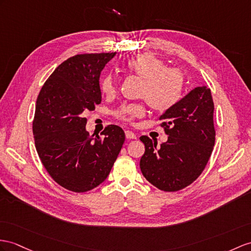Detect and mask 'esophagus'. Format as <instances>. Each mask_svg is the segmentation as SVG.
<instances>
[{"label": "esophagus", "instance_id": "obj_1", "mask_svg": "<svg viewBox=\"0 0 251 251\" xmlns=\"http://www.w3.org/2000/svg\"><path fill=\"white\" fill-rule=\"evenodd\" d=\"M126 137L127 139H136L137 138V134L132 132V131H126Z\"/></svg>", "mask_w": 251, "mask_h": 251}]
</instances>
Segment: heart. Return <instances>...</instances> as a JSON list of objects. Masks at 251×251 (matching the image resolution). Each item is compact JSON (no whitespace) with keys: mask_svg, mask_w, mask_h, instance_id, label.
Wrapping results in <instances>:
<instances>
[{"mask_svg":"<svg viewBox=\"0 0 251 251\" xmlns=\"http://www.w3.org/2000/svg\"><path fill=\"white\" fill-rule=\"evenodd\" d=\"M126 69L144 79L140 97L158 112L168 111L179 102L184 86V76L175 68H167L166 64L152 54H140L126 63ZM101 90L106 96H113L117 90V81L107 75L101 81ZM145 115L142 104L122 105L116 116L121 120L131 122Z\"/></svg>","mask_w":251,"mask_h":251,"instance_id":"1","label":"heart"}]
</instances>
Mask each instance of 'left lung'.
<instances>
[{"instance_id": "left-lung-1", "label": "left lung", "mask_w": 251, "mask_h": 251, "mask_svg": "<svg viewBox=\"0 0 251 251\" xmlns=\"http://www.w3.org/2000/svg\"><path fill=\"white\" fill-rule=\"evenodd\" d=\"M213 114L211 89L196 87L160 117L168 135L166 143L157 148L148 136L140 137L145 153L139 166L152 185L176 192L201 175L215 144Z\"/></svg>"}]
</instances>
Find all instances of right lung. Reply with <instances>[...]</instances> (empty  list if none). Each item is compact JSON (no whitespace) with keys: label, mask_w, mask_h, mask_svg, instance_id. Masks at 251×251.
<instances>
[{"label":"right lung","mask_w":251,"mask_h":251,"mask_svg":"<svg viewBox=\"0 0 251 251\" xmlns=\"http://www.w3.org/2000/svg\"><path fill=\"white\" fill-rule=\"evenodd\" d=\"M116 53L78 54L49 76L36 101L33 134L40 161L52 179L75 193L104 181L125 143L120 126H107L99 136L86 131L85 111L102 100L99 78Z\"/></svg>","instance_id":"right-lung-1"}]
</instances>
